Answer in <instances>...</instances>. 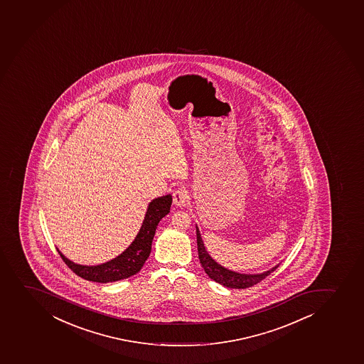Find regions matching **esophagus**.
Instances as JSON below:
<instances>
[{"label": "esophagus", "mask_w": 364, "mask_h": 364, "mask_svg": "<svg viewBox=\"0 0 364 364\" xmlns=\"http://www.w3.org/2000/svg\"><path fill=\"white\" fill-rule=\"evenodd\" d=\"M188 202V191L185 188H179L173 192V204L179 208L186 205Z\"/></svg>", "instance_id": "esophagus-1"}]
</instances>
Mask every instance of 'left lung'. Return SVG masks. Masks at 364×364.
I'll return each instance as SVG.
<instances>
[{
    "label": "left lung",
    "instance_id": "left-lung-1",
    "mask_svg": "<svg viewBox=\"0 0 364 364\" xmlns=\"http://www.w3.org/2000/svg\"><path fill=\"white\" fill-rule=\"evenodd\" d=\"M196 232H197L199 262L202 264L203 269L211 279H214L215 282H218L221 285H225L227 288L246 289L253 287L259 282H262L264 278L267 277L269 274H272L279 267V265H276L269 271L255 274H239L235 271L228 270V269L221 267L218 262H215L214 259L211 258L210 255L206 252L205 246H204L202 236H200L197 225H196Z\"/></svg>",
    "mask_w": 364,
    "mask_h": 364
}]
</instances>
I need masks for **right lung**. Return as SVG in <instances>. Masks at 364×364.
Listing matches in <instances>:
<instances>
[{
    "instance_id": "1",
    "label": "right lung",
    "mask_w": 364,
    "mask_h": 364,
    "mask_svg": "<svg viewBox=\"0 0 364 364\" xmlns=\"http://www.w3.org/2000/svg\"><path fill=\"white\" fill-rule=\"evenodd\" d=\"M171 204H172L171 195L153 199L148 205L142 227L139 229V234L136 235L135 240L132 241V245L122 255L109 262L95 265V267L79 265L65 258L58 250L57 251L60 253V258L63 259V262L67 264L68 267L83 279L97 282V283H109V282L125 279L137 274L142 269L151 251V242L155 235V230L158 228L159 222L168 214L171 210Z\"/></svg>"
}]
</instances>
